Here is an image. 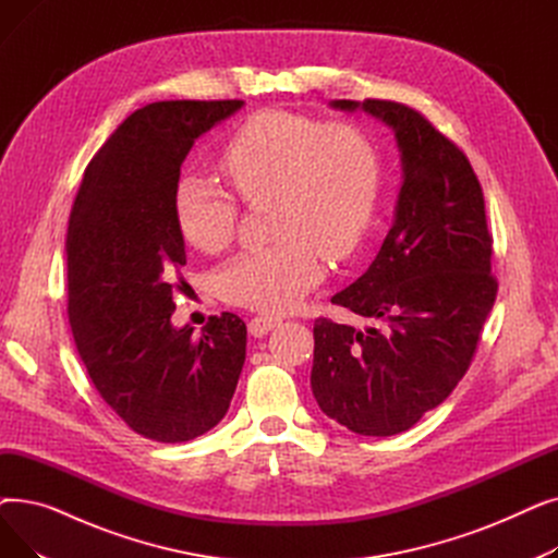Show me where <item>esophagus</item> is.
Instances as JSON below:
<instances>
[{
  "instance_id": "1",
  "label": "esophagus",
  "mask_w": 558,
  "mask_h": 558,
  "mask_svg": "<svg viewBox=\"0 0 558 558\" xmlns=\"http://www.w3.org/2000/svg\"><path fill=\"white\" fill-rule=\"evenodd\" d=\"M276 326H280V318H276V316H255L248 320V332L253 337H264V335H269Z\"/></svg>"
}]
</instances>
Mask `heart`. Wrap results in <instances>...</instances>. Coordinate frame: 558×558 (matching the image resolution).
Instances as JSON below:
<instances>
[{
	"label": "heart",
	"instance_id": "b5f03b06",
	"mask_svg": "<svg viewBox=\"0 0 558 558\" xmlns=\"http://www.w3.org/2000/svg\"><path fill=\"white\" fill-rule=\"evenodd\" d=\"M230 187L246 203L271 201L276 244L232 257L217 276L226 303L276 314L324 274L318 253L341 262L373 226L379 156L353 124H324L289 110H262L234 131L219 156ZM173 215L185 242L219 253L232 238L234 201L205 179H183Z\"/></svg>",
	"mask_w": 558,
	"mask_h": 558
}]
</instances>
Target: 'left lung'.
Wrapping results in <instances>:
<instances>
[{
    "label": "left lung",
    "mask_w": 558,
    "mask_h": 558,
    "mask_svg": "<svg viewBox=\"0 0 558 558\" xmlns=\"http://www.w3.org/2000/svg\"><path fill=\"white\" fill-rule=\"evenodd\" d=\"M385 122L400 151L393 226L371 267L332 296L364 328L314 320L312 393L362 436H393L441 404L465 375L497 282L477 175L425 117L396 101H330Z\"/></svg>",
    "instance_id": "obj_1"
}]
</instances>
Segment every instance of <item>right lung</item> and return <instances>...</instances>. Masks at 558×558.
Returning <instances> with one entry per match:
<instances>
[{
	"mask_svg": "<svg viewBox=\"0 0 558 558\" xmlns=\"http://www.w3.org/2000/svg\"><path fill=\"white\" fill-rule=\"evenodd\" d=\"M244 101H158L135 110L87 165L70 215L68 314L99 396L133 432L183 444L228 412L246 324L223 312L173 328L185 240L173 192L194 142Z\"/></svg>",
	"mask_w": 558,
	"mask_h": 558,
	"instance_id": "add662e5",
	"label": "right lung"
}]
</instances>
